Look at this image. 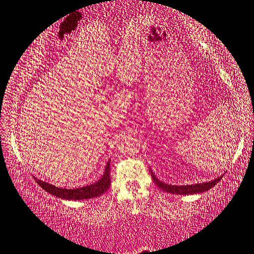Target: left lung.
<instances>
[{"instance_id":"8db88e82","label":"left lung","mask_w":254,"mask_h":254,"mask_svg":"<svg viewBox=\"0 0 254 254\" xmlns=\"http://www.w3.org/2000/svg\"><path fill=\"white\" fill-rule=\"evenodd\" d=\"M151 171V176L152 179H153L154 184L157 185L159 189H161L163 192L167 193H171V194H179V195H187V194H198V193H203L209 190L211 187L217 184L218 182L220 181L224 175L212 179V181L209 182H204V183H197V184H190V185H171V184H167V183H163L160 181V179L155 176V174L153 171Z\"/></svg>"}]
</instances>
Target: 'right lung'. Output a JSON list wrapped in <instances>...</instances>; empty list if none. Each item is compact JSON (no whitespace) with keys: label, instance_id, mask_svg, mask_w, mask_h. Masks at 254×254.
Returning <instances> with one entry per match:
<instances>
[{"label":"right lung","instance_id":"add662e5","mask_svg":"<svg viewBox=\"0 0 254 254\" xmlns=\"http://www.w3.org/2000/svg\"><path fill=\"white\" fill-rule=\"evenodd\" d=\"M35 181L40 185L43 190L46 192L54 195L59 198H64V200H87V198H93L100 196L101 194L107 192L110 187V160L107 162V166L104 168V173L99 181L83 187L78 189H61L56 185L50 184V183L43 182L42 179L34 177Z\"/></svg>","mask_w":254,"mask_h":254}]
</instances>
